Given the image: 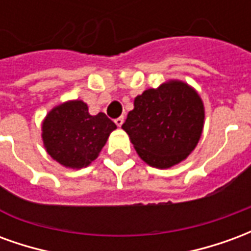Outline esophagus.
I'll return each mask as SVG.
<instances>
[{
    "instance_id": "34e87169",
    "label": "esophagus",
    "mask_w": 251,
    "mask_h": 251,
    "mask_svg": "<svg viewBox=\"0 0 251 251\" xmlns=\"http://www.w3.org/2000/svg\"><path fill=\"white\" fill-rule=\"evenodd\" d=\"M114 122L117 126H122V124H124V117H118V118H115Z\"/></svg>"
}]
</instances>
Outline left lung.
Returning <instances> with one entry per match:
<instances>
[{
  "label": "left lung",
  "instance_id": "obj_1",
  "mask_svg": "<svg viewBox=\"0 0 251 251\" xmlns=\"http://www.w3.org/2000/svg\"><path fill=\"white\" fill-rule=\"evenodd\" d=\"M203 102L179 80L149 88L134 99L122 129L140 157L156 168H171L187 158L203 130Z\"/></svg>",
  "mask_w": 251,
  "mask_h": 251
}]
</instances>
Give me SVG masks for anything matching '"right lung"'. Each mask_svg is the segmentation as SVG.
Returning <instances> with one entry per match:
<instances>
[{
  "instance_id": "right-lung-1",
  "label": "right lung",
  "mask_w": 251,
  "mask_h": 251,
  "mask_svg": "<svg viewBox=\"0 0 251 251\" xmlns=\"http://www.w3.org/2000/svg\"><path fill=\"white\" fill-rule=\"evenodd\" d=\"M117 129L104 113L91 115L82 100H70L50 111L43 122V141L53 160L68 168H83L98 157Z\"/></svg>"
}]
</instances>
